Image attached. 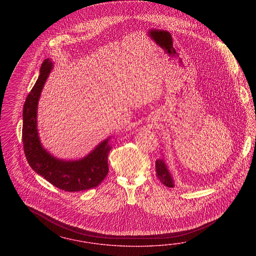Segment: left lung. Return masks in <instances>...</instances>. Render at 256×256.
I'll list each match as a JSON object with an SVG mask.
<instances>
[{
    "instance_id": "8db88e82",
    "label": "left lung",
    "mask_w": 256,
    "mask_h": 256,
    "mask_svg": "<svg viewBox=\"0 0 256 256\" xmlns=\"http://www.w3.org/2000/svg\"><path fill=\"white\" fill-rule=\"evenodd\" d=\"M156 176L158 178L160 181L168 188H174V182L172 178L170 170L168 169L166 163L163 158H158L156 160Z\"/></svg>"
}]
</instances>
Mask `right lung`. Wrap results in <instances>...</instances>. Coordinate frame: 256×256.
Instances as JSON below:
<instances>
[{"instance_id": "right-lung-1", "label": "right lung", "mask_w": 256, "mask_h": 256, "mask_svg": "<svg viewBox=\"0 0 256 256\" xmlns=\"http://www.w3.org/2000/svg\"><path fill=\"white\" fill-rule=\"evenodd\" d=\"M52 68L54 64L48 58L42 64L38 78L24 103V153L32 170L54 186L70 192L89 190L100 185L108 174V155L112 149L108 140L112 137L102 140L88 155L76 160L58 158L43 148L38 130V108L41 92Z\"/></svg>"}]
</instances>
